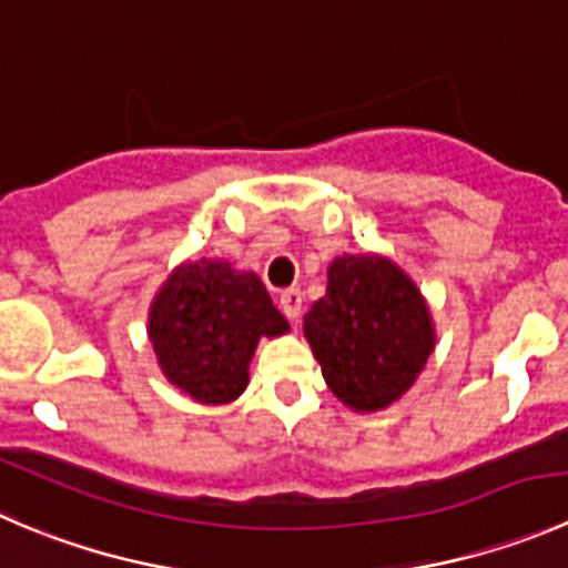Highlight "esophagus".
<instances>
[{"label":"esophagus","mask_w":568,"mask_h":568,"mask_svg":"<svg viewBox=\"0 0 568 568\" xmlns=\"http://www.w3.org/2000/svg\"><path fill=\"white\" fill-rule=\"evenodd\" d=\"M302 305H305V294L300 288H285L280 294V307H283V313L291 322H296L302 316Z\"/></svg>","instance_id":"obj_1"}]
</instances>
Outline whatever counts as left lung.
<instances>
[{
    "instance_id": "obj_1",
    "label": "left lung",
    "mask_w": 568,
    "mask_h": 568,
    "mask_svg": "<svg viewBox=\"0 0 568 568\" xmlns=\"http://www.w3.org/2000/svg\"><path fill=\"white\" fill-rule=\"evenodd\" d=\"M305 338L324 383L357 413L399 399L436 349L422 291L383 255H341L329 263L327 294L307 311Z\"/></svg>"
}]
</instances>
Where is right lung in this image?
I'll use <instances>...</instances> for the list:
<instances>
[{"instance_id": "obj_1", "label": "right lung", "mask_w": 568, "mask_h": 568, "mask_svg": "<svg viewBox=\"0 0 568 568\" xmlns=\"http://www.w3.org/2000/svg\"><path fill=\"white\" fill-rule=\"evenodd\" d=\"M146 333L169 383L202 405H227L250 383L257 341L288 333V322L255 272L202 257L169 274Z\"/></svg>"}]
</instances>
